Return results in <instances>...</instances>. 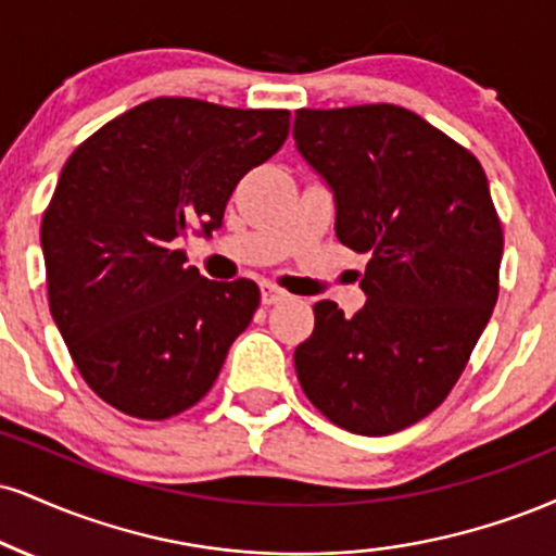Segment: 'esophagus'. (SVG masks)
Here are the masks:
<instances>
[{
	"instance_id": "esophagus-1",
	"label": "esophagus",
	"mask_w": 556,
	"mask_h": 556,
	"mask_svg": "<svg viewBox=\"0 0 556 556\" xmlns=\"http://www.w3.org/2000/svg\"><path fill=\"white\" fill-rule=\"evenodd\" d=\"M282 300H287V292L279 290L277 285H271V282L261 285V303H264V305H277V303H282Z\"/></svg>"
}]
</instances>
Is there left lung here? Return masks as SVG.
<instances>
[{"mask_svg": "<svg viewBox=\"0 0 556 556\" xmlns=\"http://www.w3.org/2000/svg\"><path fill=\"white\" fill-rule=\"evenodd\" d=\"M292 137L333 193L337 238L370 256L352 318L313 305L298 380L333 425L399 432L443 404L497 303L490 184L469 150L391 103L300 109Z\"/></svg>", "mask_w": 556, "mask_h": 556, "instance_id": "obj_1", "label": "left lung"}]
</instances>
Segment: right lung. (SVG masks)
<instances>
[{"label": "right lung", "instance_id": "right-lung-1", "mask_svg": "<svg viewBox=\"0 0 556 556\" xmlns=\"http://www.w3.org/2000/svg\"><path fill=\"white\" fill-rule=\"evenodd\" d=\"M290 131V111L155 98L72 152L41 223L53 324L113 409L168 419L206 396L256 313L251 279L212 282L178 240L223 227L227 199Z\"/></svg>", "mask_w": 556, "mask_h": 556}]
</instances>
